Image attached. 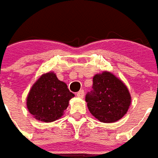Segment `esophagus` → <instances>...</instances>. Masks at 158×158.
I'll list each match as a JSON object with an SVG mask.
<instances>
[{
  "label": "esophagus",
  "instance_id": "esophagus-1",
  "mask_svg": "<svg viewBox=\"0 0 158 158\" xmlns=\"http://www.w3.org/2000/svg\"><path fill=\"white\" fill-rule=\"evenodd\" d=\"M77 96L80 97V98H83L84 97V90H79V92L77 93Z\"/></svg>",
  "mask_w": 158,
  "mask_h": 158
}]
</instances>
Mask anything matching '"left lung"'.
<instances>
[{
  "mask_svg": "<svg viewBox=\"0 0 158 158\" xmlns=\"http://www.w3.org/2000/svg\"><path fill=\"white\" fill-rule=\"evenodd\" d=\"M93 90L86 95L90 113L103 123H112L122 118L131 104V95L127 86L109 72L93 78Z\"/></svg>",
  "mask_w": 158,
  "mask_h": 158,
  "instance_id": "1",
  "label": "left lung"
}]
</instances>
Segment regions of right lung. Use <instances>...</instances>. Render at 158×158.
<instances>
[{"mask_svg": "<svg viewBox=\"0 0 158 158\" xmlns=\"http://www.w3.org/2000/svg\"><path fill=\"white\" fill-rule=\"evenodd\" d=\"M74 97L64 82L54 72H48L33 84L26 99L29 112L37 120L53 122L64 115L69 101Z\"/></svg>", "mask_w": 158, "mask_h": 158, "instance_id": "1", "label": "right lung"}]
</instances>
